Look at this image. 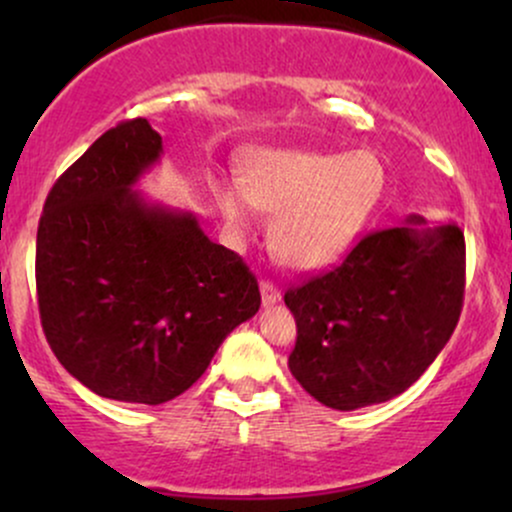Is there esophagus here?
<instances>
[{"mask_svg":"<svg viewBox=\"0 0 512 512\" xmlns=\"http://www.w3.org/2000/svg\"><path fill=\"white\" fill-rule=\"evenodd\" d=\"M260 293H262V303L264 305H274V303L281 301V291L276 289L272 281H262Z\"/></svg>","mask_w":512,"mask_h":512,"instance_id":"34e87169","label":"esophagus"}]
</instances>
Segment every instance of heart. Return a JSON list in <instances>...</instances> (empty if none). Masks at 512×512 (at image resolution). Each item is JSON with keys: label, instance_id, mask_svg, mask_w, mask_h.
I'll list each match as a JSON object with an SVG mask.
<instances>
[{"label": "heart", "instance_id": "1", "mask_svg": "<svg viewBox=\"0 0 512 512\" xmlns=\"http://www.w3.org/2000/svg\"><path fill=\"white\" fill-rule=\"evenodd\" d=\"M243 187H219V207L238 231L250 228L255 207L274 214L272 245L286 264L317 269L354 243L378 207L385 168L368 151L264 149L243 166Z\"/></svg>", "mask_w": 512, "mask_h": 512}]
</instances>
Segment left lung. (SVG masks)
<instances>
[{"instance_id":"8db88e82","label":"left lung","mask_w":512,"mask_h":512,"mask_svg":"<svg viewBox=\"0 0 512 512\" xmlns=\"http://www.w3.org/2000/svg\"><path fill=\"white\" fill-rule=\"evenodd\" d=\"M464 298V233L421 216L368 233L325 274L286 291L296 317L293 378L325 407L402 395L448 344Z\"/></svg>"}]
</instances>
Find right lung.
<instances>
[{"mask_svg":"<svg viewBox=\"0 0 512 512\" xmlns=\"http://www.w3.org/2000/svg\"><path fill=\"white\" fill-rule=\"evenodd\" d=\"M161 154L144 117L120 122L64 170L38 223L45 339L69 375L117 402L182 395L262 303L245 262L192 211L134 190Z\"/></svg>","mask_w":512,"mask_h":512,"instance_id":"add662e5","label":"right lung"}]
</instances>
